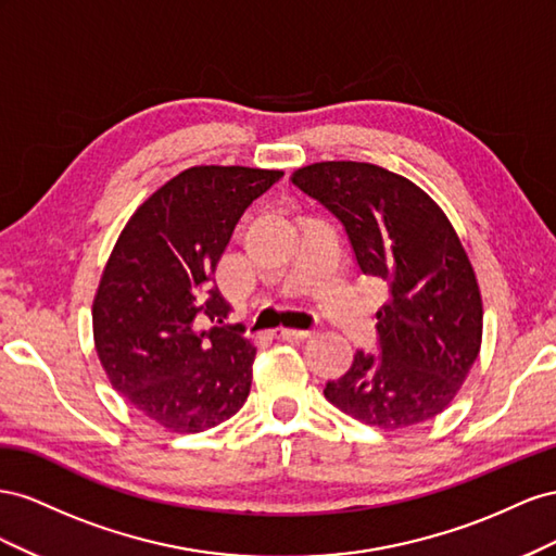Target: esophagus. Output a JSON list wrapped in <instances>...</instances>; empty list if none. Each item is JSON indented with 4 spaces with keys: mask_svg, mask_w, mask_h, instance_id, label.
Listing matches in <instances>:
<instances>
[{
    "mask_svg": "<svg viewBox=\"0 0 556 556\" xmlns=\"http://www.w3.org/2000/svg\"><path fill=\"white\" fill-rule=\"evenodd\" d=\"M277 338H281V340H307V338H312V330H295V328H277Z\"/></svg>",
    "mask_w": 556,
    "mask_h": 556,
    "instance_id": "esophagus-1",
    "label": "esophagus"
}]
</instances>
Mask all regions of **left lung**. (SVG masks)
Instances as JSON below:
<instances>
[{
	"mask_svg": "<svg viewBox=\"0 0 556 556\" xmlns=\"http://www.w3.org/2000/svg\"><path fill=\"white\" fill-rule=\"evenodd\" d=\"M291 181L340 220L361 273L391 293L377 312L379 354L356 352L324 395L384 431L433 419L482 344L478 277L450 218L417 184L370 163H314Z\"/></svg>",
	"mask_w": 556,
	"mask_h": 556,
	"instance_id": "left-lung-1",
	"label": "left lung"
}]
</instances>
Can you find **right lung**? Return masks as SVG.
<instances>
[{
  "mask_svg": "<svg viewBox=\"0 0 556 556\" xmlns=\"http://www.w3.org/2000/svg\"><path fill=\"white\" fill-rule=\"evenodd\" d=\"M283 177L240 165L188 167L139 204L92 303L111 387L174 433H200L247 401L256 346L216 287V265L249 204Z\"/></svg>",
  "mask_w": 556,
  "mask_h": 556,
  "instance_id": "obj_1",
  "label": "right lung"
}]
</instances>
